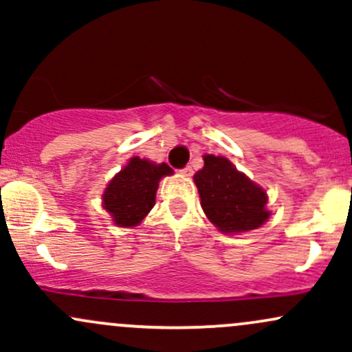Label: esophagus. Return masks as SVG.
Wrapping results in <instances>:
<instances>
[{
	"mask_svg": "<svg viewBox=\"0 0 352 352\" xmlns=\"http://www.w3.org/2000/svg\"><path fill=\"white\" fill-rule=\"evenodd\" d=\"M182 173H184V175L185 177H190V175H192V173H193V168H192V165H185V167L184 168H182V170H180Z\"/></svg>",
	"mask_w": 352,
	"mask_h": 352,
	"instance_id": "esophagus-1",
	"label": "esophagus"
}]
</instances>
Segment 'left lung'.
<instances>
[{
	"mask_svg": "<svg viewBox=\"0 0 352 352\" xmlns=\"http://www.w3.org/2000/svg\"><path fill=\"white\" fill-rule=\"evenodd\" d=\"M204 162L193 180L208 220L225 233L261 227L270 217L265 190L238 172L225 157L204 155Z\"/></svg>",
	"mask_w": 352,
	"mask_h": 352,
	"instance_id": "obj_1",
	"label": "left lung"
}]
</instances>
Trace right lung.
<instances>
[{
  "label": "right lung",
  "instance_id": "right-lung-1",
  "mask_svg": "<svg viewBox=\"0 0 352 352\" xmlns=\"http://www.w3.org/2000/svg\"><path fill=\"white\" fill-rule=\"evenodd\" d=\"M167 164H152L134 157L120 170L102 195V207L119 227H135L155 205V192L162 177L170 175Z\"/></svg>",
  "mask_w": 352,
  "mask_h": 352
}]
</instances>
